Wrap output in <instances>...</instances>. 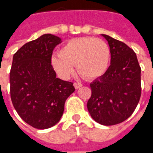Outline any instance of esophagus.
<instances>
[{
    "label": "esophagus",
    "mask_w": 153,
    "mask_h": 153,
    "mask_svg": "<svg viewBox=\"0 0 153 153\" xmlns=\"http://www.w3.org/2000/svg\"><path fill=\"white\" fill-rule=\"evenodd\" d=\"M73 85H74V87H75L76 89H78V88H80L82 87V84H80V83H74Z\"/></svg>",
    "instance_id": "34e87169"
}]
</instances>
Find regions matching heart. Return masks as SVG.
<instances>
[{
	"label": "heart",
	"instance_id": "heart-1",
	"mask_svg": "<svg viewBox=\"0 0 153 153\" xmlns=\"http://www.w3.org/2000/svg\"><path fill=\"white\" fill-rule=\"evenodd\" d=\"M111 60L108 45L101 39L90 36L72 39L59 53L52 56V65L58 74L68 78L76 65L78 73L86 79H94L106 72Z\"/></svg>",
	"mask_w": 153,
	"mask_h": 153
}]
</instances>
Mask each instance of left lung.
Segmentation results:
<instances>
[{"label":"left lung","mask_w":153,"mask_h":153,"mask_svg":"<svg viewBox=\"0 0 153 153\" xmlns=\"http://www.w3.org/2000/svg\"><path fill=\"white\" fill-rule=\"evenodd\" d=\"M101 36L109 45L110 66L90 84L92 95L87 108L95 121L108 126L125 121L134 112L141 94V69L136 53L126 44Z\"/></svg>","instance_id":"obj_1"}]
</instances>
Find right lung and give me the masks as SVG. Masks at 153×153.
Wrapping results in <instances>:
<instances>
[{"label": "right lung", "mask_w": 153, "mask_h": 153, "mask_svg": "<svg viewBox=\"0 0 153 153\" xmlns=\"http://www.w3.org/2000/svg\"><path fill=\"white\" fill-rule=\"evenodd\" d=\"M61 38L44 34L25 44L13 55L10 70V94L24 121L46 129L60 121L67 98L75 91L73 83L56 77L51 65L53 51Z\"/></svg>", "instance_id": "add662e5"}]
</instances>
